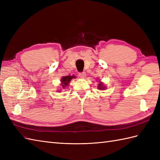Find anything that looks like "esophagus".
Listing matches in <instances>:
<instances>
[{
    "mask_svg": "<svg viewBox=\"0 0 160 160\" xmlns=\"http://www.w3.org/2000/svg\"><path fill=\"white\" fill-rule=\"evenodd\" d=\"M79 76L81 78H84L86 76V73L84 72H80V73H79Z\"/></svg>",
    "mask_w": 160,
    "mask_h": 160,
    "instance_id": "obj_1",
    "label": "esophagus"
}]
</instances>
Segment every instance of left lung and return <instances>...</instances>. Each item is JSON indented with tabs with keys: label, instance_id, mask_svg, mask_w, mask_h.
Returning <instances> with one entry per match:
<instances>
[{
	"label": "left lung",
	"instance_id": "obj_1",
	"mask_svg": "<svg viewBox=\"0 0 160 160\" xmlns=\"http://www.w3.org/2000/svg\"><path fill=\"white\" fill-rule=\"evenodd\" d=\"M98 88H99L100 89H102V88L104 89V87H102V84H101V83L99 84V85H98Z\"/></svg>",
	"mask_w": 160,
	"mask_h": 160
}]
</instances>
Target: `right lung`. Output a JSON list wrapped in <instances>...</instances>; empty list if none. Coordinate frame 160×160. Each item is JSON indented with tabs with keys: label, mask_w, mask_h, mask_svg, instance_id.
<instances>
[{
	"label": "right lung",
	"mask_w": 160,
	"mask_h": 160,
	"mask_svg": "<svg viewBox=\"0 0 160 160\" xmlns=\"http://www.w3.org/2000/svg\"><path fill=\"white\" fill-rule=\"evenodd\" d=\"M73 78H76L74 76H64L62 77V80H61V82H62V87L63 88L65 87L69 84V82L71 81V80Z\"/></svg>",
	"instance_id": "add662e5"
}]
</instances>
